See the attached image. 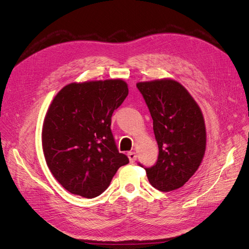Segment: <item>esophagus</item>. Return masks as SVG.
Returning a JSON list of instances; mask_svg holds the SVG:
<instances>
[{"instance_id": "34e87169", "label": "esophagus", "mask_w": 249, "mask_h": 249, "mask_svg": "<svg viewBox=\"0 0 249 249\" xmlns=\"http://www.w3.org/2000/svg\"><path fill=\"white\" fill-rule=\"evenodd\" d=\"M127 157H129L130 163H134L137 159V156H136V153H135V152H129V153H127Z\"/></svg>"}]
</instances>
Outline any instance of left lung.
<instances>
[{
    "instance_id": "left-lung-1",
    "label": "left lung",
    "mask_w": 249,
    "mask_h": 249,
    "mask_svg": "<svg viewBox=\"0 0 249 249\" xmlns=\"http://www.w3.org/2000/svg\"><path fill=\"white\" fill-rule=\"evenodd\" d=\"M153 118L159 147L158 161L144 168L150 185L169 192L183 187L198 169L207 146L202 112L179 82L169 79L138 82Z\"/></svg>"
}]
</instances>
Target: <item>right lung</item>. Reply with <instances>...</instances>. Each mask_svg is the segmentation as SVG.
Returning a JSON list of instances; mask_svg holds the SVG:
<instances>
[{"mask_svg":"<svg viewBox=\"0 0 249 249\" xmlns=\"http://www.w3.org/2000/svg\"><path fill=\"white\" fill-rule=\"evenodd\" d=\"M127 94L122 79L73 82L52 101L43 120L42 150L52 175L69 192L95 197L129 163L110 129L113 112Z\"/></svg>","mask_w":249,"mask_h":249,"instance_id":"right-lung-1","label":"right lung"}]
</instances>
